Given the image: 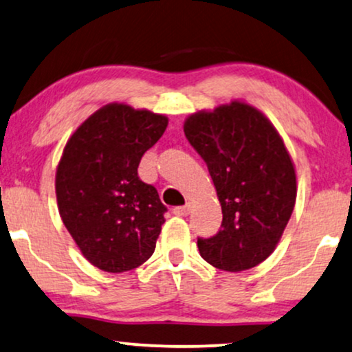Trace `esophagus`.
<instances>
[{
    "instance_id": "obj_1",
    "label": "esophagus",
    "mask_w": 352,
    "mask_h": 352,
    "mask_svg": "<svg viewBox=\"0 0 352 352\" xmlns=\"http://www.w3.org/2000/svg\"><path fill=\"white\" fill-rule=\"evenodd\" d=\"M188 212H190V206H175V208H173V214H175V216L185 217V216H188Z\"/></svg>"
}]
</instances>
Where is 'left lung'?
Masks as SVG:
<instances>
[{
    "instance_id": "8db88e82",
    "label": "left lung",
    "mask_w": 352,
    "mask_h": 352,
    "mask_svg": "<svg viewBox=\"0 0 352 352\" xmlns=\"http://www.w3.org/2000/svg\"><path fill=\"white\" fill-rule=\"evenodd\" d=\"M184 131L206 162L222 208L219 232L198 239L199 255L230 273L260 265L278 245L297 197L283 138L260 110L240 100L190 115Z\"/></svg>"
}]
</instances>
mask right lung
I'll list each match as a JSON object with an SVG mask.
<instances>
[{"label":"right lung","mask_w":352,"mask_h":352,"mask_svg":"<svg viewBox=\"0 0 352 352\" xmlns=\"http://www.w3.org/2000/svg\"><path fill=\"white\" fill-rule=\"evenodd\" d=\"M167 123L144 109L104 105L79 124L58 162L61 221L84 258L107 273L135 270L154 253L167 208L138 166Z\"/></svg>","instance_id":"right-lung-1"}]
</instances>
